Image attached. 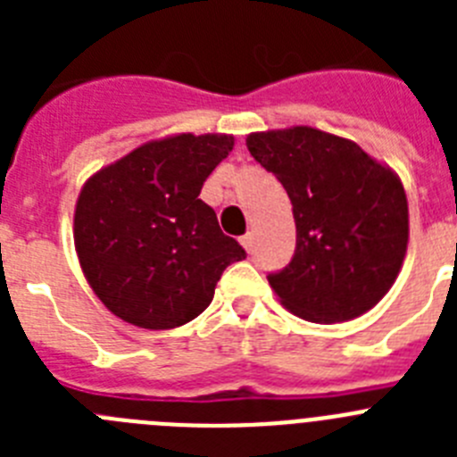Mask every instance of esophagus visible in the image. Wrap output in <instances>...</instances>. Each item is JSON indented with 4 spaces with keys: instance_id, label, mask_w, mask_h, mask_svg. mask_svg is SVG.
Returning a JSON list of instances; mask_svg holds the SVG:
<instances>
[{
    "instance_id": "1",
    "label": "esophagus",
    "mask_w": 457,
    "mask_h": 457,
    "mask_svg": "<svg viewBox=\"0 0 457 457\" xmlns=\"http://www.w3.org/2000/svg\"><path fill=\"white\" fill-rule=\"evenodd\" d=\"M240 242H242V247L247 249L249 253L253 252V233H245V236L240 237Z\"/></svg>"
}]
</instances>
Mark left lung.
<instances>
[{"label": "left lung", "mask_w": 457, "mask_h": 457, "mask_svg": "<svg viewBox=\"0 0 457 457\" xmlns=\"http://www.w3.org/2000/svg\"><path fill=\"white\" fill-rule=\"evenodd\" d=\"M247 148L293 204L290 263L268 274L278 300L311 322H343L373 309L407 252V199L391 169L350 139L316 128L253 132Z\"/></svg>", "instance_id": "1"}]
</instances>
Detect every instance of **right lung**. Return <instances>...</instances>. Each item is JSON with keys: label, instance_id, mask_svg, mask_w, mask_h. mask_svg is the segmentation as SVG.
I'll return each instance as SVG.
<instances>
[{"label": "right lung", "instance_id": "add662e5", "mask_svg": "<svg viewBox=\"0 0 457 457\" xmlns=\"http://www.w3.org/2000/svg\"><path fill=\"white\" fill-rule=\"evenodd\" d=\"M231 135L144 144L100 169L75 208V249L93 293L120 320L171 329L208 309L221 272L247 258L199 199Z\"/></svg>", "mask_w": 457, "mask_h": 457}]
</instances>
